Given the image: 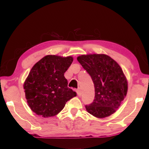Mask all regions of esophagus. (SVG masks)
<instances>
[{"label": "esophagus", "mask_w": 149, "mask_h": 149, "mask_svg": "<svg viewBox=\"0 0 149 149\" xmlns=\"http://www.w3.org/2000/svg\"><path fill=\"white\" fill-rule=\"evenodd\" d=\"M76 92H77V95L79 96V97H80V96H81L82 92H81V91L79 89H77V90H76Z\"/></svg>", "instance_id": "esophagus-1"}]
</instances>
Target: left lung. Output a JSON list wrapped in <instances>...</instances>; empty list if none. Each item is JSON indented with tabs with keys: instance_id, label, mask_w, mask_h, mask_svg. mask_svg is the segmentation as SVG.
<instances>
[{
	"instance_id": "left-lung-1",
	"label": "left lung",
	"mask_w": 149,
	"mask_h": 149,
	"mask_svg": "<svg viewBox=\"0 0 149 149\" xmlns=\"http://www.w3.org/2000/svg\"><path fill=\"white\" fill-rule=\"evenodd\" d=\"M77 59L94 83L95 99L85 106L87 112L99 118L114 114L127 92V81L120 65L103 54L81 55Z\"/></svg>"
}]
</instances>
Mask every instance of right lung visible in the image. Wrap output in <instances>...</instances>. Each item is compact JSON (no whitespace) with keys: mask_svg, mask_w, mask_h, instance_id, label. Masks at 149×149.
Segmentation results:
<instances>
[{"mask_svg":"<svg viewBox=\"0 0 149 149\" xmlns=\"http://www.w3.org/2000/svg\"><path fill=\"white\" fill-rule=\"evenodd\" d=\"M73 60L72 56L47 55L33 66L24 89L27 104L35 114L44 118L56 116L77 95L68 87L64 77Z\"/></svg>","mask_w":149,"mask_h":149,"instance_id":"add662e5","label":"right lung"}]
</instances>
